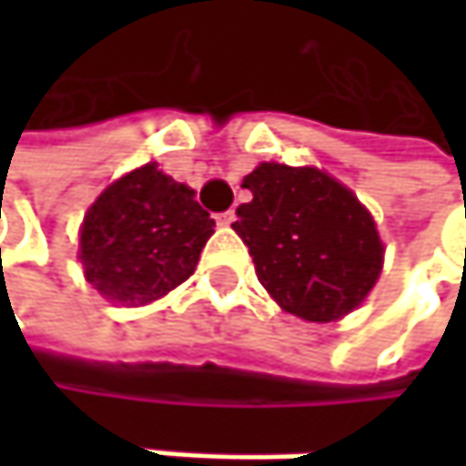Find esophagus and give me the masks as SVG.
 <instances>
[{"label": "esophagus", "instance_id": "1", "mask_svg": "<svg viewBox=\"0 0 466 466\" xmlns=\"http://www.w3.org/2000/svg\"><path fill=\"white\" fill-rule=\"evenodd\" d=\"M216 221H218V227H232L234 221H237V216H234V210H227V213H221Z\"/></svg>", "mask_w": 466, "mask_h": 466}]
</instances>
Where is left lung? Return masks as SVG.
<instances>
[{
    "label": "left lung",
    "mask_w": 466,
    "mask_h": 466,
    "mask_svg": "<svg viewBox=\"0 0 466 466\" xmlns=\"http://www.w3.org/2000/svg\"><path fill=\"white\" fill-rule=\"evenodd\" d=\"M242 188L234 232L256 275L291 316L329 324L356 310L383 267V242L350 188L316 167L258 164Z\"/></svg>",
    "instance_id": "8db88e82"
}]
</instances>
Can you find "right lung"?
I'll list each match as a JSON object with an SVG mask.
<instances>
[{"mask_svg": "<svg viewBox=\"0 0 466 466\" xmlns=\"http://www.w3.org/2000/svg\"><path fill=\"white\" fill-rule=\"evenodd\" d=\"M216 221L156 164L118 177L80 229L86 280L118 305H147L188 280Z\"/></svg>", "mask_w": 466, "mask_h": 466, "instance_id": "right-lung-1", "label": "right lung"}]
</instances>
